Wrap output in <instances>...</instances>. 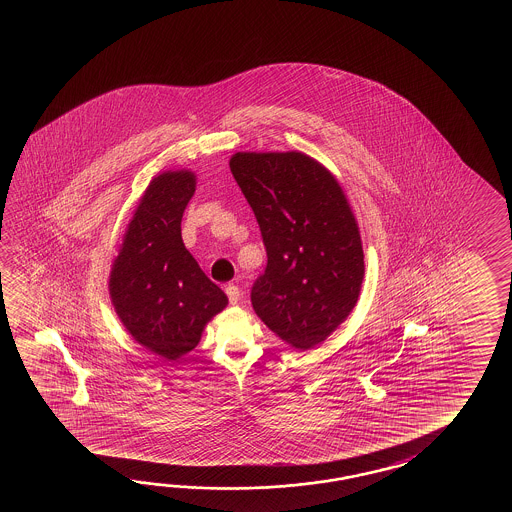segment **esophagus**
Here are the masks:
<instances>
[{"mask_svg": "<svg viewBox=\"0 0 512 512\" xmlns=\"http://www.w3.org/2000/svg\"><path fill=\"white\" fill-rule=\"evenodd\" d=\"M225 293L229 296L230 304H238V300H240V289H238V285L229 283V285L225 287Z\"/></svg>", "mask_w": 512, "mask_h": 512, "instance_id": "34e87169", "label": "esophagus"}]
</instances>
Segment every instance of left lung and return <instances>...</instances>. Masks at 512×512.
Returning <instances> with one entry per match:
<instances>
[{
	"label": "left lung",
	"mask_w": 512,
	"mask_h": 512,
	"mask_svg": "<svg viewBox=\"0 0 512 512\" xmlns=\"http://www.w3.org/2000/svg\"><path fill=\"white\" fill-rule=\"evenodd\" d=\"M230 172L249 201L267 251L252 307L294 348L324 342L359 300L364 252L344 190L300 152H238Z\"/></svg>",
	"instance_id": "left-lung-1"
}]
</instances>
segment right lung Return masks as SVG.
Returning a JSON list of instances; mask_svg holds the SVG:
<instances>
[{"instance_id": "add662e5", "label": "right lung", "mask_w": 512, "mask_h": 512, "mask_svg": "<svg viewBox=\"0 0 512 512\" xmlns=\"http://www.w3.org/2000/svg\"><path fill=\"white\" fill-rule=\"evenodd\" d=\"M194 192L196 175L188 170L153 177L109 274L120 322L141 346L166 360L196 348L208 320L229 304L181 238V219Z\"/></svg>"}]
</instances>
